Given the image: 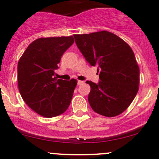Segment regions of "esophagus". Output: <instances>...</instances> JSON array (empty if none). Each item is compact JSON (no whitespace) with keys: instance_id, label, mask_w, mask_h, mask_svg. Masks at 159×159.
I'll use <instances>...</instances> for the list:
<instances>
[{"instance_id":"1","label":"esophagus","mask_w":159,"mask_h":159,"mask_svg":"<svg viewBox=\"0 0 159 159\" xmlns=\"http://www.w3.org/2000/svg\"><path fill=\"white\" fill-rule=\"evenodd\" d=\"M84 84V81H78V84Z\"/></svg>"}]
</instances>
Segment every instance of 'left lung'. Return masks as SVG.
I'll list each match as a JSON object with an SVG mask.
<instances>
[{"label":"left lung","mask_w":159,"mask_h":159,"mask_svg":"<svg viewBox=\"0 0 159 159\" xmlns=\"http://www.w3.org/2000/svg\"><path fill=\"white\" fill-rule=\"evenodd\" d=\"M75 43L86 61L98 66V84L91 86L89 102L96 113L115 117L125 111L139 91V68L131 47L107 30L74 34Z\"/></svg>","instance_id":"left-lung-1"}]
</instances>
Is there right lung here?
Segmentation results:
<instances>
[{
    "mask_svg": "<svg viewBox=\"0 0 159 159\" xmlns=\"http://www.w3.org/2000/svg\"><path fill=\"white\" fill-rule=\"evenodd\" d=\"M73 43L72 36L38 38L30 43L19 59L20 94L25 103L41 116H57L69 107L78 81L74 78L57 79L54 70Z\"/></svg>",
    "mask_w": 159,
    "mask_h": 159,
    "instance_id": "right-lung-1",
    "label": "right lung"
}]
</instances>
